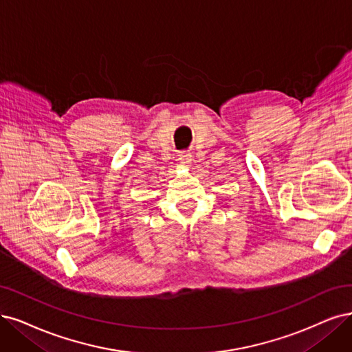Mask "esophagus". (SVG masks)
<instances>
[{
	"mask_svg": "<svg viewBox=\"0 0 352 352\" xmlns=\"http://www.w3.org/2000/svg\"><path fill=\"white\" fill-rule=\"evenodd\" d=\"M178 162L184 166H188L191 162V155L188 152H181L178 155Z\"/></svg>",
	"mask_w": 352,
	"mask_h": 352,
	"instance_id": "1",
	"label": "esophagus"
}]
</instances>
